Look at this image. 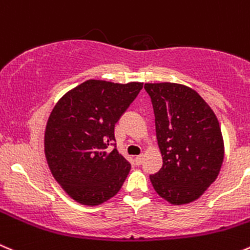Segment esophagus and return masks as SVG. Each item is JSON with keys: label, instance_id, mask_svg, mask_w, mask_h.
<instances>
[{"label": "esophagus", "instance_id": "34e87169", "mask_svg": "<svg viewBox=\"0 0 250 250\" xmlns=\"http://www.w3.org/2000/svg\"><path fill=\"white\" fill-rule=\"evenodd\" d=\"M142 159H144V154H140V156H136V157H135V163H136L137 166H140L142 163Z\"/></svg>", "mask_w": 250, "mask_h": 250}]
</instances>
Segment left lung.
<instances>
[{
	"label": "left lung",
	"instance_id": "1",
	"mask_svg": "<svg viewBox=\"0 0 250 250\" xmlns=\"http://www.w3.org/2000/svg\"><path fill=\"white\" fill-rule=\"evenodd\" d=\"M154 111L163 166L149 175L154 190L173 205L196 200L212 184L223 162L217 118L194 89L177 83H145Z\"/></svg>",
	"mask_w": 250,
	"mask_h": 250
}]
</instances>
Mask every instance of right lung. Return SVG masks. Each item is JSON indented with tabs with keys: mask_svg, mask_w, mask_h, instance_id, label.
<instances>
[{
	"mask_svg": "<svg viewBox=\"0 0 250 250\" xmlns=\"http://www.w3.org/2000/svg\"><path fill=\"white\" fill-rule=\"evenodd\" d=\"M142 85L85 81L52 109L45 130V156L56 182L77 203L99 205L123 187L131 165L116 149L114 127Z\"/></svg>",
	"mask_w": 250,
	"mask_h": 250,
	"instance_id": "1",
	"label": "right lung"
}]
</instances>
